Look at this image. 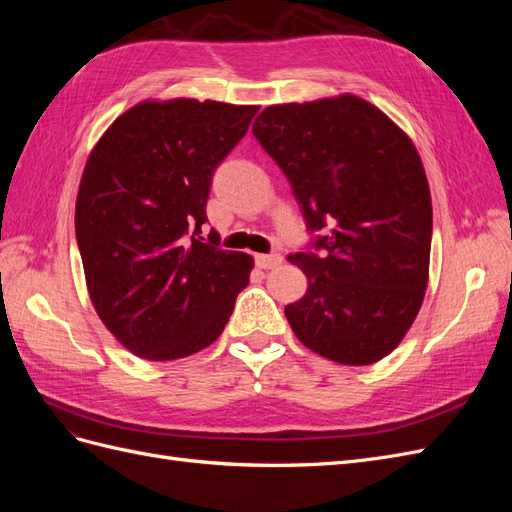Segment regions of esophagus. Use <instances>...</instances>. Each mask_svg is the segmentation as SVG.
<instances>
[{"instance_id":"esophagus-1","label":"esophagus","mask_w":512,"mask_h":512,"mask_svg":"<svg viewBox=\"0 0 512 512\" xmlns=\"http://www.w3.org/2000/svg\"><path fill=\"white\" fill-rule=\"evenodd\" d=\"M256 267L260 269H275L277 265H282V256L280 254H256Z\"/></svg>"}]
</instances>
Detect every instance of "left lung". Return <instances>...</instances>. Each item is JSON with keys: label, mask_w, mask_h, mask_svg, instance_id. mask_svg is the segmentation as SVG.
I'll list each match as a JSON object with an SVG mask.
<instances>
[{"label": "left lung", "mask_w": 512, "mask_h": 512, "mask_svg": "<svg viewBox=\"0 0 512 512\" xmlns=\"http://www.w3.org/2000/svg\"><path fill=\"white\" fill-rule=\"evenodd\" d=\"M254 136L284 170L316 252H297L307 292L286 305L299 342L342 365L391 354L423 305L431 194L421 156L395 121L342 94L273 104Z\"/></svg>", "instance_id": "left-lung-1"}]
</instances>
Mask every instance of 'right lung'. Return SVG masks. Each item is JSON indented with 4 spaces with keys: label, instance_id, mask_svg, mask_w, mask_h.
Returning <instances> with one entry per match:
<instances>
[{
    "label": "right lung",
    "instance_id": "add662e5",
    "mask_svg": "<svg viewBox=\"0 0 512 512\" xmlns=\"http://www.w3.org/2000/svg\"><path fill=\"white\" fill-rule=\"evenodd\" d=\"M256 113L213 100H145L89 153L74 213L89 299L141 359L175 361L213 344L250 284V254L196 235L213 170Z\"/></svg>",
    "mask_w": 512,
    "mask_h": 512
}]
</instances>
